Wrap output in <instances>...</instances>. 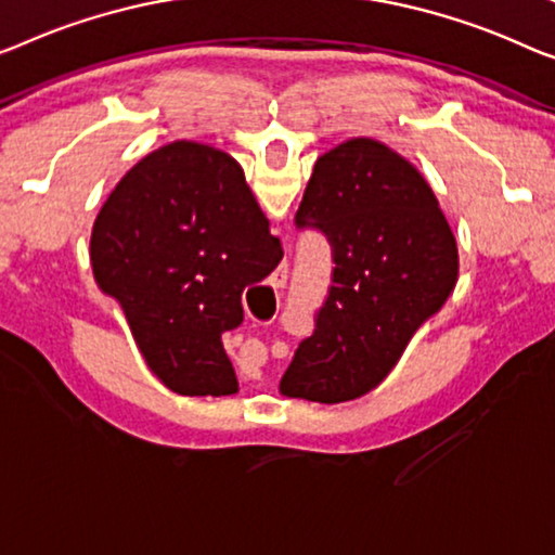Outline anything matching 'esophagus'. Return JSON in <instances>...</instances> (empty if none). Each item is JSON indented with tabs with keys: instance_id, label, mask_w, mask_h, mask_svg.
I'll return each instance as SVG.
<instances>
[{
	"instance_id": "esophagus-1",
	"label": "esophagus",
	"mask_w": 555,
	"mask_h": 555,
	"mask_svg": "<svg viewBox=\"0 0 555 555\" xmlns=\"http://www.w3.org/2000/svg\"><path fill=\"white\" fill-rule=\"evenodd\" d=\"M286 276H288V263L284 261V263H281V267H279V271H276V281H279V284H286Z\"/></svg>"
}]
</instances>
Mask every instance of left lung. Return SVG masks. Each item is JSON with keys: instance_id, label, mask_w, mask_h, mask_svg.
<instances>
[{"instance_id": "obj_1", "label": "left lung", "mask_w": 555, "mask_h": 555, "mask_svg": "<svg viewBox=\"0 0 555 555\" xmlns=\"http://www.w3.org/2000/svg\"><path fill=\"white\" fill-rule=\"evenodd\" d=\"M294 224L331 246V286L281 393L359 399L399 361L459 279L456 238L416 167L374 139L321 154Z\"/></svg>"}]
</instances>
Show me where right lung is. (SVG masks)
Listing matches in <instances>:
<instances>
[{
    "label": "right lung",
    "mask_w": 555,
    "mask_h": 555,
    "mask_svg": "<svg viewBox=\"0 0 555 555\" xmlns=\"http://www.w3.org/2000/svg\"><path fill=\"white\" fill-rule=\"evenodd\" d=\"M281 256L242 167L196 142L144 156L92 231L96 284L121 304L149 369L181 396L236 391L221 334L242 324L244 288Z\"/></svg>",
    "instance_id": "add662e5"
}]
</instances>
